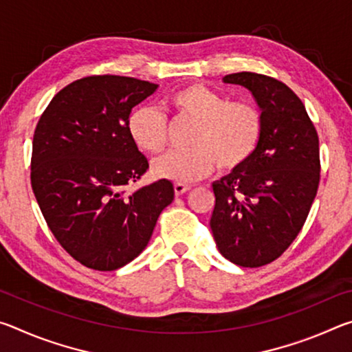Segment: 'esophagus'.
I'll return each instance as SVG.
<instances>
[{
	"mask_svg": "<svg viewBox=\"0 0 352 352\" xmlns=\"http://www.w3.org/2000/svg\"><path fill=\"white\" fill-rule=\"evenodd\" d=\"M189 189H190L189 184H184V183H175V184H174L175 195H183L184 192H188Z\"/></svg>",
	"mask_w": 352,
	"mask_h": 352,
	"instance_id": "obj_1",
	"label": "esophagus"
}]
</instances>
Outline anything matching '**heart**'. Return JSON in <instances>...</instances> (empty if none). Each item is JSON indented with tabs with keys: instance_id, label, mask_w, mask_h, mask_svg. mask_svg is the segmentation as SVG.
I'll return each mask as SVG.
<instances>
[{
	"instance_id": "heart-1",
	"label": "heart",
	"mask_w": 352,
	"mask_h": 352,
	"mask_svg": "<svg viewBox=\"0 0 352 352\" xmlns=\"http://www.w3.org/2000/svg\"><path fill=\"white\" fill-rule=\"evenodd\" d=\"M168 104L177 116L195 122L189 148L170 151L152 164L155 177L189 183L220 166L233 170L247 163L259 144L262 116L247 100H231L204 85H189L174 91ZM127 130L142 152L157 155L168 140V121L157 107L141 105L130 113Z\"/></svg>"
}]
</instances>
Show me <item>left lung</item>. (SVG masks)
<instances>
[{
	"label": "left lung",
	"instance_id": "1",
	"mask_svg": "<svg viewBox=\"0 0 352 352\" xmlns=\"http://www.w3.org/2000/svg\"><path fill=\"white\" fill-rule=\"evenodd\" d=\"M223 83L252 93L262 133L248 162L212 183L210 225L223 258L253 269L279 258L306 222L320 182L318 135L285 83L247 71Z\"/></svg>",
	"mask_w": 352,
	"mask_h": 352
}]
</instances>
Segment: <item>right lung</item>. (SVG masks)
I'll use <instances>...</instances> for the list:
<instances>
[{
	"label": "right lung",
	"mask_w": 352,
	"mask_h": 352,
	"mask_svg": "<svg viewBox=\"0 0 352 352\" xmlns=\"http://www.w3.org/2000/svg\"><path fill=\"white\" fill-rule=\"evenodd\" d=\"M157 88L133 77H83L52 98L35 129V199L58 243L88 269L111 272L133 261L174 200L166 178L124 190L148 169L129 135L130 111Z\"/></svg>",
	"instance_id": "right-lung-1"
}]
</instances>
